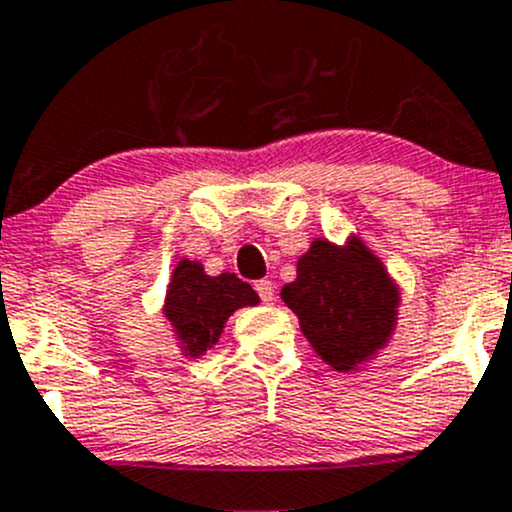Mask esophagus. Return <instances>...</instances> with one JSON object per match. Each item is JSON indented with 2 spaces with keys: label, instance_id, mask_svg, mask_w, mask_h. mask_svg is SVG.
<instances>
[{
  "label": "esophagus",
  "instance_id": "34e87169",
  "mask_svg": "<svg viewBox=\"0 0 512 512\" xmlns=\"http://www.w3.org/2000/svg\"><path fill=\"white\" fill-rule=\"evenodd\" d=\"M255 289H257V294H260V299L265 304L275 302V285H272L270 280H257Z\"/></svg>",
  "mask_w": 512,
  "mask_h": 512
}]
</instances>
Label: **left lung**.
<instances>
[{
  "instance_id": "1",
  "label": "left lung",
  "mask_w": 512,
  "mask_h": 512,
  "mask_svg": "<svg viewBox=\"0 0 512 512\" xmlns=\"http://www.w3.org/2000/svg\"><path fill=\"white\" fill-rule=\"evenodd\" d=\"M280 297L319 359L342 374L371 364L399 324L401 287L359 235L344 245L314 237Z\"/></svg>"
}]
</instances>
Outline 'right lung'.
<instances>
[{
	"instance_id": "1",
	"label": "right lung",
	"mask_w": 512,
	"mask_h": 512,
	"mask_svg": "<svg viewBox=\"0 0 512 512\" xmlns=\"http://www.w3.org/2000/svg\"><path fill=\"white\" fill-rule=\"evenodd\" d=\"M255 304H260V297L240 277L232 272L213 277L200 260L180 257L165 289L160 314L165 324H170L180 354L198 359L218 344L227 319L237 309Z\"/></svg>"
}]
</instances>
